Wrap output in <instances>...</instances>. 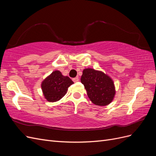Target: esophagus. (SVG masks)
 I'll list each match as a JSON object with an SVG mask.
<instances>
[{"label":"esophagus","mask_w":156,"mask_h":156,"mask_svg":"<svg viewBox=\"0 0 156 156\" xmlns=\"http://www.w3.org/2000/svg\"><path fill=\"white\" fill-rule=\"evenodd\" d=\"M72 80H73V81L74 83H76V82L79 81V77H76L73 78Z\"/></svg>","instance_id":"34e87169"}]
</instances>
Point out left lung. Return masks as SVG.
I'll return each instance as SVG.
<instances>
[{
    "label": "left lung",
    "instance_id": "left-lung-1",
    "mask_svg": "<svg viewBox=\"0 0 156 156\" xmlns=\"http://www.w3.org/2000/svg\"><path fill=\"white\" fill-rule=\"evenodd\" d=\"M81 81L94 104L105 106L112 101L115 94L114 83L104 73L92 68L84 69Z\"/></svg>",
    "mask_w": 156,
    "mask_h": 156
}]
</instances>
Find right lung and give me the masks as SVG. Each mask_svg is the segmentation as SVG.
<instances>
[{
    "instance_id": "right-lung-1",
    "label": "right lung",
    "mask_w": 156,
    "mask_h": 156,
    "mask_svg": "<svg viewBox=\"0 0 156 156\" xmlns=\"http://www.w3.org/2000/svg\"><path fill=\"white\" fill-rule=\"evenodd\" d=\"M73 84L69 77L64 76L56 70L41 83V89L45 99L50 102L60 100L67 92L68 87Z\"/></svg>"
}]
</instances>
